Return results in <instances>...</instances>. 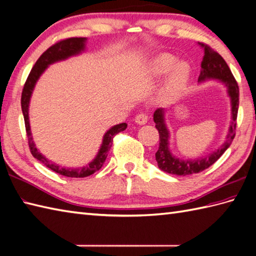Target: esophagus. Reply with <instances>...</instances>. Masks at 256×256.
Here are the masks:
<instances>
[{"instance_id": "1", "label": "esophagus", "mask_w": 256, "mask_h": 256, "mask_svg": "<svg viewBox=\"0 0 256 256\" xmlns=\"http://www.w3.org/2000/svg\"><path fill=\"white\" fill-rule=\"evenodd\" d=\"M148 121V116L145 114H140L135 116V122L140 124V126H144Z\"/></svg>"}]
</instances>
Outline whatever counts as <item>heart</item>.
Listing matches in <instances>:
<instances>
[{
    "label": "heart",
    "instance_id": "obj_1",
    "mask_svg": "<svg viewBox=\"0 0 256 256\" xmlns=\"http://www.w3.org/2000/svg\"><path fill=\"white\" fill-rule=\"evenodd\" d=\"M176 58L170 53H162L154 58L150 64L152 75L162 76L172 68L167 82L162 90V99L164 102H174L186 88L191 68L186 62L176 63Z\"/></svg>",
    "mask_w": 256,
    "mask_h": 256
}]
</instances>
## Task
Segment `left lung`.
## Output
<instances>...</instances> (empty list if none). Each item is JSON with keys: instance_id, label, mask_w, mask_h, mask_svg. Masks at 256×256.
Masks as SVG:
<instances>
[{"instance_id": "left-lung-1", "label": "left lung", "mask_w": 256, "mask_h": 256, "mask_svg": "<svg viewBox=\"0 0 256 256\" xmlns=\"http://www.w3.org/2000/svg\"><path fill=\"white\" fill-rule=\"evenodd\" d=\"M200 44V42H198ZM204 48V58L202 61V70L198 77V82L206 80H218L224 82L227 87V92L231 100V124L227 138L217 150L210 155L196 159H180L172 155L169 148V130L164 123V109L159 108L154 112V122L156 123V128L159 132V148L156 152V160L159 169L176 176H190L203 171L215 164L222 157V154L228 150L236 136V116L239 109V86L231 73L228 64L222 56L214 51L210 46L204 44H200Z\"/></svg>"}]
</instances>
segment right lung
I'll return each instance as SVG.
<instances>
[{"mask_svg": "<svg viewBox=\"0 0 256 256\" xmlns=\"http://www.w3.org/2000/svg\"><path fill=\"white\" fill-rule=\"evenodd\" d=\"M86 40V38H68L51 46L49 49L46 50L42 54H41L37 62L34 63V68H32L30 73H29L27 77V80L25 82V85H24V89L22 92V111L24 114V120H25L28 145L32 155L36 159L39 160L41 164H44L46 167L56 172L58 174L68 178H85L98 171L102 167V164L106 162V158L108 156V152L112 146V142H114V136L128 128L126 123H121L116 124V126H112L109 130H106V133L104 135L102 144L100 146V150L97 154L96 158H94L92 162L86 164L85 167L82 168H62L58 164H53L50 160H48L44 155H41V152L37 150V147L34 145L30 132V126H29L28 109L29 101H30V97L36 82H37L41 74L44 72L46 68L49 66L50 64L65 60V58H68L70 56L80 54L82 51H84Z\"/></svg>", "mask_w": 256, "mask_h": 256, "instance_id": "right-lung-1", "label": "right lung"}]
</instances>
